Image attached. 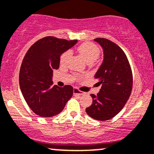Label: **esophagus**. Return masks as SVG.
Segmentation results:
<instances>
[{"label":"esophagus","instance_id":"obj_1","mask_svg":"<svg viewBox=\"0 0 154 154\" xmlns=\"http://www.w3.org/2000/svg\"><path fill=\"white\" fill-rule=\"evenodd\" d=\"M73 92H74V95H82L83 94H84V92L79 91L78 89L76 88H74Z\"/></svg>","mask_w":154,"mask_h":154}]
</instances>
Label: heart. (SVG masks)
Here are the masks:
<instances>
[{
	"instance_id": "b5f03b06",
	"label": "heart",
	"mask_w": 154,
	"mask_h": 154,
	"mask_svg": "<svg viewBox=\"0 0 154 154\" xmlns=\"http://www.w3.org/2000/svg\"><path fill=\"white\" fill-rule=\"evenodd\" d=\"M78 52L80 54L86 62L88 64L91 63L92 64L94 62L97 60V59L99 57L100 49L95 44L91 43V42H85L81 44L78 47ZM72 55V51L70 50L64 51V53L61 55L60 57V63L62 64H65L67 63L68 61Z\"/></svg>"
}]
</instances>
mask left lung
<instances>
[{
  "label": "left lung",
  "instance_id": "8db88e82",
  "mask_svg": "<svg viewBox=\"0 0 154 154\" xmlns=\"http://www.w3.org/2000/svg\"><path fill=\"white\" fill-rule=\"evenodd\" d=\"M103 49V62L95 78L102 84L97 95L91 94L92 104L86 112L94 119L110 120L123 109L130 97L133 87V75L128 60L116 44L103 38L94 39Z\"/></svg>",
  "mask_w": 154,
  "mask_h": 154
}]
</instances>
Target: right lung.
I'll list each match as a JSON object with an SVG mask.
<instances>
[{
  "label": "right lung",
  "mask_w": 154,
  "mask_h": 154,
  "mask_svg": "<svg viewBox=\"0 0 154 154\" xmlns=\"http://www.w3.org/2000/svg\"><path fill=\"white\" fill-rule=\"evenodd\" d=\"M77 42L47 36L35 42L26 54L20 69V88L28 105L38 116L60 113L73 95L70 85L53 86L52 76L59 67L62 54Z\"/></svg>",
  "instance_id": "add662e5"
}]
</instances>
